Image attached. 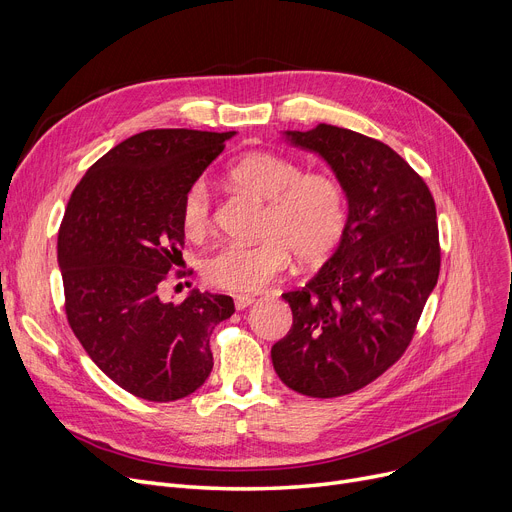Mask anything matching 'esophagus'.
<instances>
[{"mask_svg":"<svg viewBox=\"0 0 512 512\" xmlns=\"http://www.w3.org/2000/svg\"><path fill=\"white\" fill-rule=\"evenodd\" d=\"M255 303V297H249V294H238V297L234 299V305L236 309H247Z\"/></svg>","mask_w":512,"mask_h":512,"instance_id":"34e87169","label":"esophagus"}]
</instances>
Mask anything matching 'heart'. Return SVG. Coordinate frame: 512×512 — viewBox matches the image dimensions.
I'll list each match as a JSON object with an SVG mask.
<instances>
[{
	"instance_id": "1",
	"label": "heart",
	"mask_w": 512,
	"mask_h": 512,
	"mask_svg": "<svg viewBox=\"0 0 512 512\" xmlns=\"http://www.w3.org/2000/svg\"><path fill=\"white\" fill-rule=\"evenodd\" d=\"M228 180L267 203L257 245H222L203 261L209 284L230 292H255L280 274L290 251L299 261L328 257L346 224V201L340 184L326 174H303L294 161L253 151L228 168ZM211 220L209 188L197 180L182 199V226L199 236Z\"/></svg>"
}]
</instances>
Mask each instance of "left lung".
Segmentation results:
<instances>
[{"instance_id":"8db88e82","label":"left lung","mask_w":512,"mask_h":512,"mask_svg":"<svg viewBox=\"0 0 512 512\" xmlns=\"http://www.w3.org/2000/svg\"><path fill=\"white\" fill-rule=\"evenodd\" d=\"M280 134L326 161L346 199V224L317 274L282 294L292 328L272 346V363L299 394H351L405 353L438 282L434 197L405 159L365 134L334 124Z\"/></svg>"}]
</instances>
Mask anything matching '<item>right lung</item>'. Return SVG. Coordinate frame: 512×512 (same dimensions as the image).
Segmentation results:
<instances>
[{"mask_svg":"<svg viewBox=\"0 0 512 512\" xmlns=\"http://www.w3.org/2000/svg\"><path fill=\"white\" fill-rule=\"evenodd\" d=\"M236 130H145L87 170L58 234L66 315L93 363L126 392L170 402L209 378V336L232 297L191 290L166 303L159 284L182 259V199Z\"/></svg>","mask_w":512,"mask_h":512,"instance_id":"1","label":"right lung"}]
</instances>
